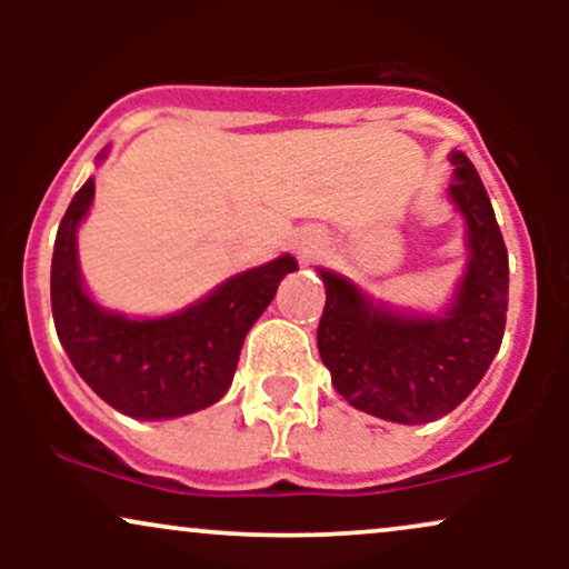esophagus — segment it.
Here are the masks:
<instances>
[{"mask_svg": "<svg viewBox=\"0 0 569 569\" xmlns=\"http://www.w3.org/2000/svg\"><path fill=\"white\" fill-rule=\"evenodd\" d=\"M305 253H312V251H305Z\"/></svg>", "mask_w": 569, "mask_h": 569, "instance_id": "34e87169", "label": "esophagus"}]
</instances>
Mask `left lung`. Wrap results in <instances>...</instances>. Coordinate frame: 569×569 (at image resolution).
Masks as SVG:
<instances>
[{
	"mask_svg": "<svg viewBox=\"0 0 569 569\" xmlns=\"http://www.w3.org/2000/svg\"><path fill=\"white\" fill-rule=\"evenodd\" d=\"M449 200L466 219L468 264L441 316H415L375 302L348 278L318 270L326 307L318 352L350 407L403 426H422L466 401L498 356L508 310V251L473 162L449 154Z\"/></svg>",
	"mask_w": 569,
	"mask_h": 569,
	"instance_id": "8db88e82",
	"label": "left lung"
}]
</instances>
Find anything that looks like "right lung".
I'll list each match as a JSON object with an SVG mask.
<instances>
[{"label": "right lung", "mask_w": 569, "mask_h": 569, "mask_svg": "<svg viewBox=\"0 0 569 569\" xmlns=\"http://www.w3.org/2000/svg\"><path fill=\"white\" fill-rule=\"evenodd\" d=\"M93 194L88 179L71 198L50 267V305L69 361L96 396L136 420H171L211 407L230 390L248 329L286 272L297 270V259L283 253L238 272L173 316L128 318L103 310L82 286L77 230Z\"/></svg>", "instance_id": "1"}]
</instances>
